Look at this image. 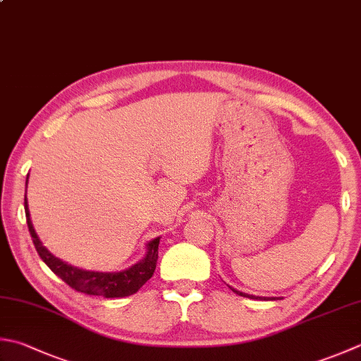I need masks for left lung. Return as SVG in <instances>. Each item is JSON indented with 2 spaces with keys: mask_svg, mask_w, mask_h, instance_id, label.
Here are the masks:
<instances>
[{
  "mask_svg": "<svg viewBox=\"0 0 361 361\" xmlns=\"http://www.w3.org/2000/svg\"><path fill=\"white\" fill-rule=\"evenodd\" d=\"M231 291H235L236 294H239V295H243V298H250V299H258V298H255V295H249V294H244V293H241V291H236V289H233L231 288ZM259 299H263V298H259Z\"/></svg>",
  "mask_w": 361,
  "mask_h": 361,
  "instance_id": "8db88e82",
  "label": "left lung"
}]
</instances>
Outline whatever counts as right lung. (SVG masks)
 <instances>
[{"label": "right lung", "mask_w": 361, "mask_h": 361, "mask_svg": "<svg viewBox=\"0 0 361 361\" xmlns=\"http://www.w3.org/2000/svg\"><path fill=\"white\" fill-rule=\"evenodd\" d=\"M25 213H26V222L27 228H30L31 238L35 250L44 259V263L51 269L59 279H62L66 283L73 288L75 291L87 294V295H102L106 299H114V298H126L137 293L140 286L152 277L154 269H157L158 263V245L159 238L153 239L148 244V252L144 259H140L137 264L131 266L130 269L117 272V274H104V272H90L82 271L78 267L70 266L63 263L59 258L51 255L44 245H42L40 239L37 238L32 227V222L30 219V209H27V202L25 195Z\"/></svg>", "instance_id": "add662e5"}]
</instances>
